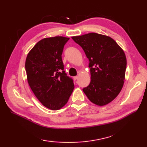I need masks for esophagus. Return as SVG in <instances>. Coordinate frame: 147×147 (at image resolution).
Wrapping results in <instances>:
<instances>
[{"instance_id":"34e87169","label":"esophagus","mask_w":147,"mask_h":147,"mask_svg":"<svg viewBox=\"0 0 147 147\" xmlns=\"http://www.w3.org/2000/svg\"><path fill=\"white\" fill-rule=\"evenodd\" d=\"M78 76H74V80H78Z\"/></svg>"}]
</instances>
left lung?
Here are the masks:
<instances>
[{
	"label": "left lung",
	"instance_id": "1",
	"mask_svg": "<svg viewBox=\"0 0 147 147\" xmlns=\"http://www.w3.org/2000/svg\"><path fill=\"white\" fill-rule=\"evenodd\" d=\"M88 59L91 82L83 91L93 104H108L123 88L126 57L120 46L108 36L90 33L72 37Z\"/></svg>",
	"mask_w": 147,
	"mask_h": 147
}]
</instances>
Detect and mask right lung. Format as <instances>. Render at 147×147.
Segmentation results:
<instances>
[{"mask_svg": "<svg viewBox=\"0 0 147 147\" xmlns=\"http://www.w3.org/2000/svg\"><path fill=\"white\" fill-rule=\"evenodd\" d=\"M69 38L55 36L40 40L26 59L27 80L43 105L57 111L67 104L73 92V81L64 71L62 54Z\"/></svg>", "mask_w": 147, "mask_h": 147, "instance_id": "right-lung-1", "label": "right lung"}]
</instances>
